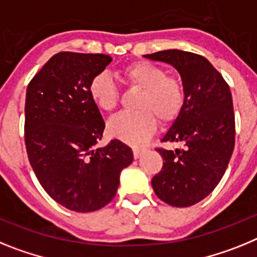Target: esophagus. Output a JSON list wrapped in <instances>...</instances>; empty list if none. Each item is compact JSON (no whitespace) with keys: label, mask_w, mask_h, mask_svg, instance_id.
Wrapping results in <instances>:
<instances>
[{"label":"esophagus","mask_w":257,"mask_h":257,"mask_svg":"<svg viewBox=\"0 0 257 257\" xmlns=\"http://www.w3.org/2000/svg\"><path fill=\"white\" fill-rule=\"evenodd\" d=\"M144 153H145V150H142V149H133V155H135V159H140Z\"/></svg>","instance_id":"34e87169"}]
</instances>
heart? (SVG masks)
<instances>
[{
	"label": "heart",
	"mask_w": 257,
	"mask_h": 257,
	"mask_svg": "<svg viewBox=\"0 0 257 257\" xmlns=\"http://www.w3.org/2000/svg\"><path fill=\"white\" fill-rule=\"evenodd\" d=\"M122 73L132 86L141 89L137 112H121L108 121L112 137L132 146H141L156 131V118L171 122L180 115L185 103V88L176 76L167 75L162 66L150 62H136ZM93 103L102 111H112L119 103V89L107 72L95 75L88 86Z\"/></svg>",
	"instance_id": "1"
}]
</instances>
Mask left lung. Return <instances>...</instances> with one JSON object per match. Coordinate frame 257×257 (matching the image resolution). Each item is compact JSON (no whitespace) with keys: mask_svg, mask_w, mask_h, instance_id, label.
<instances>
[{"mask_svg":"<svg viewBox=\"0 0 257 257\" xmlns=\"http://www.w3.org/2000/svg\"><path fill=\"white\" fill-rule=\"evenodd\" d=\"M145 58L175 67L185 88L181 112L162 138L182 142L185 149H158L163 168L151 185L169 206L190 207L213 191L233 154L235 120L230 88L202 55L172 49Z\"/></svg>","mask_w":257,"mask_h":257,"instance_id":"obj_1","label":"left lung"}]
</instances>
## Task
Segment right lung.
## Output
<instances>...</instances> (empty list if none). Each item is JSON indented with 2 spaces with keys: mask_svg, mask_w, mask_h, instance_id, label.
Wrapping results in <instances>:
<instances>
[{
  "mask_svg": "<svg viewBox=\"0 0 257 257\" xmlns=\"http://www.w3.org/2000/svg\"><path fill=\"white\" fill-rule=\"evenodd\" d=\"M112 58L62 51L31 80L26 94L24 138L32 169L44 190L75 212H93L111 202L120 173L133 162L129 146L101 140L104 121L88 86Z\"/></svg>",
  "mask_w": 257,
  "mask_h": 257,
  "instance_id": "right-lung-1",
  "label": "right lung"
}]
</instances>
